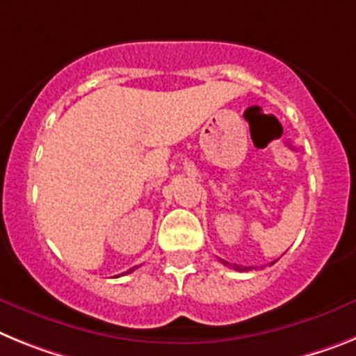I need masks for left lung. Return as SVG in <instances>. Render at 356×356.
<instances>
[{
	"label": "left lung",
	"instance_id": "left-lung-1",
	"mask_svg": "<svg viewBox=\"0 0 356 356\" xmlns=\"http://www.w3.org/2000/svg\"><path fill=\"white\" fill-rule=\"evenodd\" d=\"M222 264L224 265H227V267H231V268H234V270H249V268L251 267H240V265H233V264H227V261H224V259H220Z\"/></svg>",
	"mask_w": 356,
	"mask_h": 356
}]
</instances>
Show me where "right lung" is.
<instances>
[{"instance_id":"obj_1","label":"right lung","mask_w":356,"mask_h":356,"mask_svg":"<svg viewBox=\"0 0 356 356\" xmlns=\"http://www.w3.org/2000/svg\"><path fill=\"white\" fill-rule=\"evenodd\" d=\"M136 268V267H134ZM134 268H129V270H127V274H129V272H132V270H134Z\"/></svg>"}]
</instances>
